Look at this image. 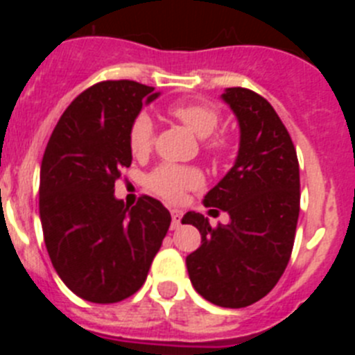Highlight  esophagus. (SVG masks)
<instances>
[{
  "instance_id": "esophagus-1",
  "label": "esophagus",
  "mask_w": 355,
  "mask_h": 355,
  "mask_svg": "<svg viewBox=\"0 0 355 355\" xmlns=\"http://www.w3.org/2000/svg\"><path fill=\"white\" fill-rule=\"evenodd\" d=\"M172 229H178L181 225V216H183V211L181 209H172Z\"/></svg>"
}]
</instances>
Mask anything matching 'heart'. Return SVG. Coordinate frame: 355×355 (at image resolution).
<instances>
[{
	"label": "heart",
	"instance_id": "obj_1",
	"mask_svg": "<svg viewBox=\"0 0 355 355\" xmlns=\"http://www.w3.org/2000/svg\"><path fill=\"white\" fill-rule=\"evenodd\" d=\"M171 114L180 122H183L197 139L205 140V147L213 155H222L227 149V140L224 137H212L218 128L220 115L213 106L200 103H181L171 108ZM155 142V121L149 114H139L133 119L130 128V149L135 156H146ZM202 183V175L192 167H180L172 163H163L150 172L147 178L149 184L156 193L165 199L178 200L190 188Z\"/></svg>",
	"mask_w": 355,
	"mask_h": 355
}]
</instances>
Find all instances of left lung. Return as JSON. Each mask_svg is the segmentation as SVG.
Instances as JSON below:
<instances>
[{"label":"left lung","instance_id":"obj_1","mask_svg":"<svg viewBox=\"0 0 355 355\" xmlns=\"http://www.w3.org/2000/svg\"><path fill=\"white\" fill-rule=\"evenodd\" d=\"M220 97L236 117L240 144L234 165L202 202L227 213L229 224L211 227L196 211L181 222L200 233V247L187 256L192 286L208 302L236 309L263 299L290 261L300 175L290 133L265 97L241 87Z\"/></svg>","mask_w":355,"mask_h":355}]
</instances>
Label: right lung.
<instances>
[{
	"instance_id": "1",
	"label": "right lung",
	"mask_w": 355,
	"mask_h": 355,
	"mask_svg": "<svg viewBox=\"0 0 355 355\" xmlns=\"http://www.w3.org/2000/svg\"><path fill=\"white\" fill-rule=\"evenodd\" d=\"M159 96L137 81H101L69 105L40 165L44 241L65 286L94 304H114L142 288L171 225L159 200L130 208L115 181L131 165L130 128Z\"/></svg>"
}]
</instances>
